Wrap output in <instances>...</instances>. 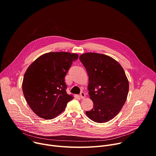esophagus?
Wrapping results in <instances>:
<instances>
[{"label":"esophagus","instance_id":"esophagus-1","mask_svg":"<svg viewBox=\"0 0 156 156\" xmlns=\"http://www.w3.org/2000/svg\"><path fill=\"white\" fill-rule=\"evenodd\" d=\"M80 98H81V99H84V98H86V95H85V93H83V92L81 93V94H80Z\"/></svg>","mask_w":156,"mask_h":156}]
</instances>
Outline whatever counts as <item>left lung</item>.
<instances>
[{"label":"left lung","instance_id":"1","mask_svg":"<svg viewBox=\"0 0 156 156\" xmlns=\"http://www.w3.org/2000/svg\"><path fill=\"white\" fill-rule=\"evenodd\" d=\"M80 60L88 75L87 90L94 104L86 114L97 123L108 122L119 113L127 98L129 83L125 71L117 61L104 54L84 53Z\"/></svg>","mask_w":156,"mask_h":156}]
</instances>
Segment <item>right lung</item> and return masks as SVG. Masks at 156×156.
Masks as SVG:
<instances>
[{
    "instance_id": "1",
    "label": "right lung",
    "mask_w": 156,
    "mask_h": 156,
    "mask_svg": "<svg viewBox=\"0 0 156 156\" xmlns=\"http://www.w3.org/2000/svg\"><path fill=\"white\" fill-rule=\"evenodd\" d=\"M78 58L77 54L51 52L41 55L28 66L22 90L36 115L44 119H52L73 99L66 92L65 76Z\"/></svg>"
}]
</instances>
